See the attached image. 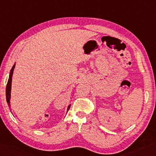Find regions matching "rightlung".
Masks as SVG:
<instances>
[{
  "label": "right lung",
  "mask_w": 156,
  "mask_h": 156,
  "mask_svg": "<svg viewBox=\"0 0 156 156\" xmlns=\"http://www.w3.org/2000/svg\"><path fill=\"white\" fill-rule=\"evenodd\" d=\"M16 64L13 66V67L12 69H11L10 71V74H9V80H8L7 81V87H6V99H7V102L8 106H9L10 108V98H11V88H12V75H13V69H14ZM70 108V105H68V111L69 110V109Z\"/></svg>",
  "instance_id": "obj_1"
}]
</instances>
